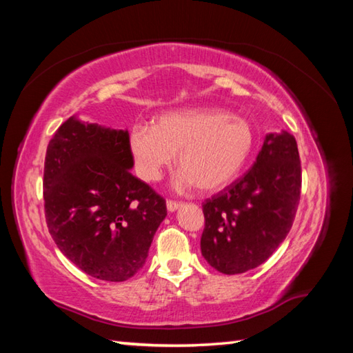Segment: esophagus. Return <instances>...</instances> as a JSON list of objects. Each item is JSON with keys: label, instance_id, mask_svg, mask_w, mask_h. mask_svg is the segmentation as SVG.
<instances>
[{"label": "esophagus", "instance_id": "obj_1", "mask_svg": "<svg viewBox=\"0 0 353 353\" xmlns=\"http://www.w3.org/2000/svg\"><path fill=\"white\" fill-rule=\"evenodd\" d=\"M179 208H181V203H179V201H172V200H168V201H167V209H168L170 212L177 211Z\"/></svg>", "mask_w": 353, "mask_h": 353}]
</instances>
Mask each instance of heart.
<instances>
[{"mask_svg": "<svg viewBox=\"0 0 353 353\" xmlns=\"http://www.w3.org/2000/svg\"><path fill=\"white\" fill-rule=\"evenodd\" d=\"M253 145L250 123L219 109L168 112L153 125L139 123L129 132L134 167L144 181H159L177 153L179 191L196 185L203 192L223 190L241 172Z\"/></svg>", "mask_w": 353, "mask_h": 353, "instance_id": "1", "label": "heart"}]
</instances>
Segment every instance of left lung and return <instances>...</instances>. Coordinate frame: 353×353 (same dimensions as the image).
Returning <instances> with one entry per match:
<instances>
[{
    "mask_svg": "<svg viewBox=\"0 0 353 353\" xmlns=\"http://www.w3.org/2000/svg\"><path fill=\"white\" fill-rule=\"evenodd\" d=\"M302 168L292 134L268 133L253 167L203 203L201 254L224 274L265 262L288 235L301 200Z\"/></svg>",
    "mask_w": 353,
    "mask_h": 353,
    "instance_id": "1",
    "label": "left lung"
}]
</instances>
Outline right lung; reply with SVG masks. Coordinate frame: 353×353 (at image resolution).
Returning a JSON list of instances; mask_svg holds the SVG:
<instances>
[{
  "instance_id": "obj_1",
  "label": "right lung",
  "mask_w": 353,
  "mask_h": 353,
  "mask_svg": "<svg viewBox=\"0 0 353 353\" xmlns=\"http://www.w3.org/2000/svg\"><path fill=\"white\" fill-rule=\"evenodd\" d=\"M129 132L71 117L50 141L43 168L50 235L81 272L123 282L145 264L165 200L134 177Z\"/></svg>"
}]
</instances>
